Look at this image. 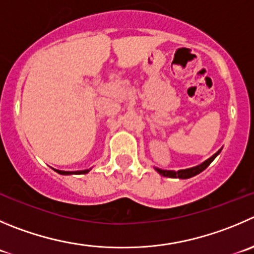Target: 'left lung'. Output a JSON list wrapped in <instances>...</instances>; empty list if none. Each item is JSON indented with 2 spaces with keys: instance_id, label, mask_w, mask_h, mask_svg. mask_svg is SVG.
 I'll return each instance as SVG.
<instances>
[{
  "instance_id": "8db88e82",
  "label": "left lung",
  "mask_w": 254,
  "mask_h": 254,
  "mask_svg": "<svg viewBox=\"0 0 254 254\" xmlns=\"http://www.w3.org/2000/svg\"><path fill=\"white\" fill-rule=\"evenodd\" d=\"M221 151H222V148L218 149V151H217L213 156L209 157L208 159H206L204 162H202L201 165L194 166V167H190V168H186V170H180V171H177V172H176V171H172V170H161V168H158V167H154V170H156L159 175L163 176V177L181 178V180H186V178L193 177V176L198 175V173H201L202 171L206 170V168L211 165L212 161H213V159L216 158L219 153H221Z\"/></svg>"
}]
</instances>
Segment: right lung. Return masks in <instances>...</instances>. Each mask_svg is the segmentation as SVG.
I'll list each match as a JSON object with an SVG mask.
<instances>
[{
  "mask_svg": "<svg viewBox=\"0 0 254 254\" xmlns=\"http://www.w3.org/2000/svg\"><path fill=\"white\" fill-rule=\"evenodd\" d=\"M57 173H60V175H64V176H68V175H86V173H88L89 171H91V168L89 170H83V171H60V170H55Z\"/></svg>",
  "mask_w": 254,
  "mask_h": 254,
  "instance_id": "obj_1",
  "label": "right lung"
}]
</instances>
